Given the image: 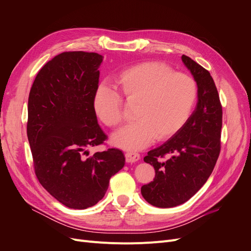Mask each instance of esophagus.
I'll use <instances>...</instances> for the list:
<instances>
[{
    "label": "esophagus",
    "instance_id": "1",
    "mask_svg": "<svg viewBox=\"0 0 251 251\" xmlns=\"http://www.w3.org/2000/svg\"><path fill=\"white\" fill-rule=\"evenodd\" d=\"M139 159H140V155L138 153H135V151H127V153H126V162L133 163V162L138 161Z\"/></svg>",
    "mask_w": 251,
    "mask_h": 251
}]
</instances>
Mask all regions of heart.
Masks as SVG:
<instances>
[{
	"instance_id": "obj_1",
	"label": "heart",
	"mask_w": 251,
	"mask_h": 251,
	"mask_svg": "<svg viewBox=\"0 0 251 251\" xmlns=\"http://www.w3.org/2000/svg\"><path fill=\"white\" fill-rule=\"evenodd\" d=\"M115 82L127 101L136 102L137 119L114 134L112 142L130 151L146 148L155 138L166 140L177 134L191 117L198 95L193 77L156 62L127 68L117 75ZM121 104L117 91L104 85L96 89L94 111L105 126H117L123 121Z\"/></svg>"
}]
</instances>
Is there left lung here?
Masks as SVG:
<instances>
[{"instance_id":"left-lung-1","label":"left lung","mask_w":251,"mask_h":251,"mask_svg":"<svg viewBox=\"0 0 251 251\" xmlns=\"http://www.w3.org/2000/svg\"><path fill=\"white\" fill-rule=\"evenodd\" d=\"M182 62L198 87V102L181 130L162 146L150 151L144 162L155 169V179L141 187V195L156 207L183 204L205 184L221 150L222 105L210 73L186 55ZM170 155L163 161L164 155Z\"/></svg>"}]
</instances>
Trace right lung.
I'll return each mask as SVG.
<instances>
[{
  "mask_svg": "<svg viewBox=\"0 0 251 251\" xmlns=\"http://www.w3.org/2000/svg\"><path fill=\"white\" fill-rule=\"evenodd\" d=\"M102 59L94 52L60 53L37 73L29 93L27 136L35 175L73 209L100 201L126 161L118 149L89 155L90 147L107 139L93 107Z\"/></svg>",
  "mask_w": 251,
  "mask_h": 251,
  "instance_id": "1",
  "label": "right lung"
}]
</instances>
